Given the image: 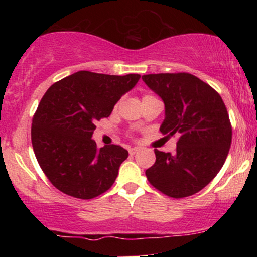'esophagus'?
Returning a JSON list of instances; mask_svg holds the SVG:
<instances>
[{
  "label": "esophagus",
  "instance_id": "esophagus-1",
  "mask_svg": "<svg viewBox=\"0 0 257 257\" xmlns=\"http://www.w3.org/2000/svg\"><path fill=\"white\" fill-rule=\"evenodd\" d=\"M138 151H139L138 147H133V149H129V153H131L132 156H133V155H135V153H137Z\"/></svg>",
  "mask_w": 257,
  "mask_h": 257
}]
</instances>
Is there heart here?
<instances>
[{"label": "heart", "mask_w": 257, "mask_h": 257, "mask_svg": "<svg viewBox=\"0 0 257 257\" xmlns=\"http://www.w3.org/2000/svg\"><path fill=\"white\" fill-rule=\"evenodd\" d=\"M149 99H156L155 96H152V95H145L143 98V101H145V100H149Z\"/></svg>", "instance_id": "1"}]
</instances>
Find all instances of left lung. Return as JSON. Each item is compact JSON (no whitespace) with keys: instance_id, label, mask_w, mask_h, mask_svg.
Instances as JSON below:
<instances>
[{"instance_id":"1","label":"left lung","mask_w":257,"mask_h":257,"mask_svg":"<svg viewBox=\"0 0 257 257\" xmlns=\"http://www.w3.org/2000/svg\"><path fill=\"white\" fill-rule=\"evenodd\" d=\"M143 81L164 102L166 118L159 131L179 135L175 155L155 150L147 180L173 198L192 196L217 175L228 155L232 126L225 102L191 73H151Z\"/></svg>"}]
</instances>
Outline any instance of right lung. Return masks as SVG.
Segmentation results:
<instances>
[{
    "instance_id": "right-lung-1",
    "label": "right lung",
    "mask_w": 257,
    "mask_h": 257,
    "mask_svg": "<svg viewBox=\"0 0 257 257\" xmlns=\"http://www.w3.org/2000/svg\"><path fill=\"white\" fill-rule=\"evenodd\" d=\"M140 75L78 71L51 85L32 118L31 141L41 169L59 191L91 199L106 192L128 151L118 145L96 147L95 122L108 117Z\"/></svg>"
}]
</instances>
